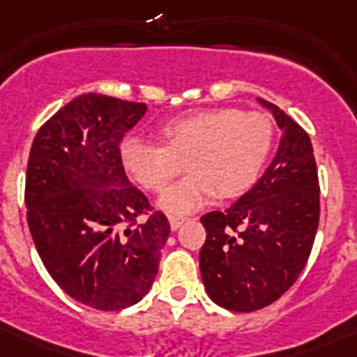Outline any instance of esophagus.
Wrapping results in <instances>:
<instances>
[{
  "instance_id": "obj_1",
  "label": "esophagus",
  "mask_w": 357,
  "mask_h": 357,
  "mask_svg": "<svg viewBox=\"0 0 357 357\" xmlns=\"http://www.w3.org/2000/svg\"><path fill=\"white\" fill-rule=\"evenodd\" d=\"M168 222H170V228H172L174 231H176V229L181 228V224H183V220H181V218H178V217H170V218H168Z\"/></svg>"
}]
</instances>
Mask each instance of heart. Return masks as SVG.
Returning <instances> with one entry per match:
<instances>
[{
	"label": "heart",
	"mask_w": 357,
	"mask_h": 357,
	"mask_svg": "<svg viewBox=\"0 0 357 357\" xmlns=\"http://www.w3.org/2000/svg\"><path fill=\"white\" fill-rule=\"evenodd\" d=\"M159 137L165 146L126 137L120 142V162L150 190H161L185 162L190 174L162 190L157 206L172 215H189L211 200L215 190L220 198H235L255 183L271 151L274 128L261 113L209 109L170 120Z\"/></svg>",
	"instance_id": "obj_1"
}]
</instances>
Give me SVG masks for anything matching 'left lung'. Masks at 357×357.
<instances>
[{
    "label": "left lung",
    "instance_id": "8db88e82",
    "mask_svg": "<svg viewBox=\"0 0 357 357\" xmlns=\"http://www.w3.org/2000/svg\"><path fill=\"white\" fill-rule=\"evenodd\" d=\"M282 131L257 183L226 211L200 218L207 231L200 272L209 298L250 313L276 302L304 271L319 228V176L310 135L282 109L257 98Z\"/></svg>",
    "mask_w": 357,
    "mask_h": 357
}]
</instances>
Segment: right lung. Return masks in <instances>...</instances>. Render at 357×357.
<instances>
[{
	"instance_id": "add662e5",
	"label": "right lung",
	"mask_w": 357,
	"mask_h": 357,
	"mask_svg": "<svg viewBox=\"0 0 357 357\" xmlns=\"http://www.w3.org/2000/svg\"><path fill=\"white\" fill-rule=\"evenodd\" d=\"M146 103L81 94L36 133L25 176L27 224L36 252L64 293L100 311L144 298L170 224L150 213L120 162L123 135Z\"/></svg>"
}]
</instances>
